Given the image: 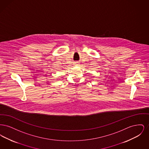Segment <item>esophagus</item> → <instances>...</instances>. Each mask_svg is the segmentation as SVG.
<instances>
[{"label":"esophagus","instance_id":"1","mask_svg":"<svg viewBox=\"0 0 149 149\" xmlns=\"http://www.w3.org/2000/svg\"><path fill=\"white\" fill-rule=\"evenodd\" d=\"M78 65V64H77V63H76V65Z\"/></svg>","mask_w":149,"mask_h":149}]
</instances>
